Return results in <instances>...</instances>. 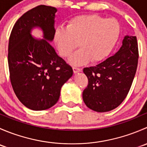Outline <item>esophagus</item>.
I'll use <instances>...</instances> for the list:
<instances>
[{"mask_svg": "<svg viewBox=\"0 0 147 147\" xmlns=\"http://www.w3.org/2000/svg\"><path fill=\"white\" fill-rule=\"evenodd\" d=\"M72 69H73L74 73H78V72H81V71H82V69H81V68L77 67H73Z\"/></svg>", "mask_w": 147, "mask_h": 147, "instance_id": "obj_1", "label": "esophagus"}]
</instances>
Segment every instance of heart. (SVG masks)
I'll return each instance as SVG.
<instances>
[{
	"instance_id": "b5f03b06",
	"label": "heart",
	"mask_w": 147,
	"mask_h": 147,
	"mask_svg": "<svg viewBox=\"0 0 147 147\" xmlns=\"http://www.w3.org/2000/svg\"><path fill=\"white\" fill-rule=\"evenodd\" d=\"M120 25L114 18L107 19L98 15H86L70 20L67 27L57 28L55 41L59 53L67 57L78 46L79 50L70 56L69 62L81 65L99 62L110 53L120 35Z\"/></svg>"
}]
</instances>
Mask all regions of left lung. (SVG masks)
<instances>
[{
    "instance_id": "left-lung-1",
    "label": "left lung",
    "mask_w": 147,
    "mask_h": 147,
    "mask_svg": "<svg viewBox=\"0 0 147 147\" xmlns=\"http://www.w3.org/2000/svg\"><path fill=\"white\" fill-rule=\"evenodd\" d=\"M138 58L137 37L126 35L114 55L96 66L84 68L88 85L83 91L82 99L87 107L97 112L117 107L129 91Z\"/></svg>"
}]
</instances>
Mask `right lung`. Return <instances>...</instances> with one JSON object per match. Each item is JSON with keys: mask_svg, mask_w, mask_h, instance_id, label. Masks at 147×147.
Wrapping results in <instances>:
<instances>
[{"mask_svg": "<svg viewBox=\"0 0 147 147\" xmlns=\"http://www.w3.org/2000/svg\"><path fill=\"white\" fill-rule=\"evenodd\" d=\"M57 9L40 5L16 21L10 33L8 62L10 79L18 100L28 109L45 110L55 105L60 90L73 74L71 66L59 57L52 42ZM40 27L43 39L31 35Z\"/></svg>", "mask_w": 147, "mask_h": 147, "instance_id": "1", "label": "right lung"}]
</instances>
